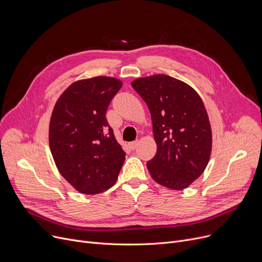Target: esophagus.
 I'll return each instance as SVG.
<instances>
[{
    "label": "esophagus",
    "mask_w": 262,
    "mask_h": 262,
    "mask_svg": "<svg viewBox=\"0 0 262 262\" xmlns=\"http://www.w3.org/2000/svg\"><path fill=\"white\" fill-rule=\"evenodd\" d=\"M138 143H139L138 140H135V141H133V142L129 143V147H130L132 149H135L137 146H138Z\"/></svg>",
    "instance_id": "34e87169"
}]
</instances>
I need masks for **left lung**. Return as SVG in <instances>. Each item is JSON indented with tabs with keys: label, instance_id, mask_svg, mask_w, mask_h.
<instances>
[{
	"label": "left lung",
	"instance_id": "obj_1",
	"mask_svg": "<svg viewBox=\"0 0 262 262\" xmlns=\"http://www.w3.org/2000/svg\"><path fill=\"white\" fill-rule=\"evenodd\" d=\"M132 86L152 117L157 152L146 162L150 176L169 189L189 187L211 154V127L202 99L186 82L164 74L137 78Z\"/></svg>",
	"mask_w": 262,
	"mask_h": 262
}]
</instances>
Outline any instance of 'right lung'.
<instances>
[{
	"label": "right lung",
	"mask_w": 262,
	"mask_h": 262,
	"mask_svg": "<svg viewBox=\"0 0 262 262\" xmlns=\"http://www.w3.org/2000/svg\"><path fill=\"white\" fill-rule=\"evenodd\" d=\"M122 81L96 76L73 82L53 109L49 140L55 164L78 192L98 194L113 187L125 160L106 119Z\"/></svg>",
	"instance_id": "obj_1"
}]
</instances>
